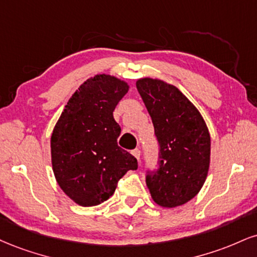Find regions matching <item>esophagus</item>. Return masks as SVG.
<instances>
[{
	"label": "esophagus",
	"mask_w": 257,
	"mask_h": 257,
	"mask_svg": "<svg viewBox=\"0 0 257 257\" xmlns=\"http://www.w3.org/2000/svg\"><path fill=\"white\" fill-rule=\"evenodd\" d=\"M132 153H133V156L135 157V158H137L138 160H140V157H141V151L140 150H138V148H137V150L133 151Z\"/></svg>",
	"instance_id": "esophagus-1"
}]
</instances>
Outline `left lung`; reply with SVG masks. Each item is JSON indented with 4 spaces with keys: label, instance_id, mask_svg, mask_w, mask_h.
I'll return each instance as SVG.
<instances>
[{
    "label": "left lung",
    "instance_id": "8db88e82",
    "mask_svg": "<svg viewBox=\"0 0 257 257\" xmlns=\"http://www.w3.org/2000/svg\"><path fill=\"white\" fill-rule=\"evenodd\" d=\"M137 87L159 145L158 169L146 175L151 196L162 207L182 206L196 196L206 181L208 129L199 110L174 85L146 78L138 80Z\"/></svg>",
    "mask_w": 257,
    "mask_h": 257
}]
</instances>
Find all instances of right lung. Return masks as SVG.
Wrapping results in <instances>:
<instances>
[{"instance_id":"1","label":"right lung","mask_w":257,"mask_h":257,"mask_svg":"<svg viewBox=\"0 0 257 257\" xmlns=\"http://www.w3.org/2000/svg\"><path fill=\"white\" fill-rule=\"evenodd\" d=\"M129 86L115 76L95 75L80 86L51 135L52 170L61 189L80 206L106 201L138 160L117 145L116 105Z\"/></svg>"}]
</instances>
